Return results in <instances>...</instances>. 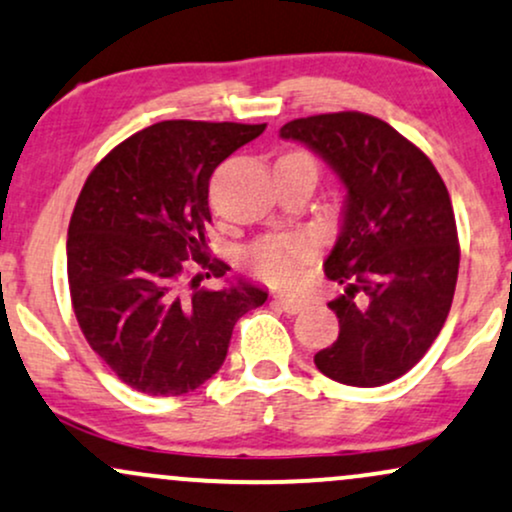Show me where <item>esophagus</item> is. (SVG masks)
Returning <instances> with one entry per match:
<instances>
[{
	"label": "esophagus",
	"instance_id": "obj_1",
	"mask_svg": "<svg viewBox=\"0 0 512 512\" xmlns=\"http://www.w3.org/2000/svg\"><path fill=\"white\" fill-rule=\"evenodd\" d=\"M275 304H278L285 314H302L306 306H309L306 299L290 297V294H278V297H275Z\"/></svg>",
	"mask_w": 512,
	"mask_h": 512
}]
</instances>
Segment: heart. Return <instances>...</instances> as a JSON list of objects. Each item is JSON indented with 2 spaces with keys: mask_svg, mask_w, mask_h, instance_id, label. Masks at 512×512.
Listing matches in <instances>:
<instances>
[{
  "mask_svg": "<svg viewBox=\"0 0 512 512\" xmlns=\"http://www.w3.org/2000/svg\"><path fill=\"white\" fill-rule=\"evenodd\" d=\"M316 256L318 244L311 234H270L249 249V266L270 285L294 287L302 282L306 268L316 261Z\"/></svg>",
  "mask_w": 512,
  "mask_h": 512,
  "instance_id": "obj_1",
  "label": "heart"
}]
</instances>
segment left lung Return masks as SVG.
<instances>
[{
	"mask_svg": "<svg viewBox=\"0 0 512 512\" xmlns=\"http://www.w3.org/2000/svg\"><path fill=\"white\" fill-rule=\"evenodd\" d=\"M280 136L321 155L347 189L326 261V278L345 290L328 302L340 335L314 357L318 371L359 388L395 381L434 345L453 304L460 244L446 184L422 150L371 114L292 119Z\"/></svg>",
	"mask_w": 512,
	"mask_h": 512,
	"instance_id": "8db88e82",
	"label": "left lung"
}]
</instances>
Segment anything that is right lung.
Here are the masks:
<instances>
[{
    "mask_svg": "<svg viewBox=\"0 0 512 512\" xmlns=\"http://www.w3.org/2000/svg\"><path fill=\"white\" fill-rule=\"evenodd\" d=\"M266 124L170 119L112 148L88 174L66 239L71 304L88 345L119 381L184 395L220 369L234 323L268 299L237 282L201 287L210 263L208 184L215 167ZM210 273H206V278Z\"/></svg>",
    "mask_w": 512,
    "mask_h": 512,
    "instance_id": "add662e5",
    "label": "right lung"
}]
</instances>
